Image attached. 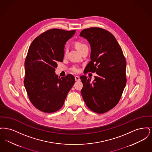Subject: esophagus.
Here are the masks:
<instances>
[{"instance_id": "esophagus-1", "label": "esophagus", "mask_w": 152, "mask_h": 152, "mask_svg": "<svg viewBox=\"0 0 152 152\" xmlns=\"http://www.w3.org/2000/svg\"><path fill=\"white\" fill-rule=\"evenodd\" d=\"M75 80L76 81H80V77L78 76H75Z\"/></svg>"}]
</instances>
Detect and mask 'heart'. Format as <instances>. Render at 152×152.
Instances as JSON below:
<instances>
[{
	"mask_svg": "<svg viewBox=\"0 0 152 152\" xmlns=\"http://www.w3.org/2000/svg\"><path fill=\"white\" fill-rule=\"evenodd\" d=\"M75 46H76V48L79 50L80 52H81L83 50H84L86 48H88V45L86 44L83 42H81V41H77L75 43ZM68 51V49L67 47H66L65 48V51H64V55L65 56L66 55ZM71 71H73V72L77 73L79 72L80 69L79 68V67L77 66H73L72 68H71Z\"/></svg>",
	"mask_w": 152,
	"mask_h": 152,
	"instance_id": "1",
	"label": "heart"
}]
</instances>
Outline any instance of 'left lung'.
<instances>
[{
  "mask_svg": "<svg viewBox=\"0 0 152 152\" xmlns=\"http://www.w3.org/2000/svg\"><path fill=\"white\" fill-rule=\"evenodd\" d=\"M80 35L91 45V61L85 68L96 72L93 82L80 76L83 87L81 94L88 108L97 113H104L120 101L126 83V62L121 47L110 32L99 27L83 29Z\"/></svg>",
  "mask_w": 152,
  "mask_h": 152,
  "instance_id": "8db88e82",
  "label": "left lung"
}]
</instances>
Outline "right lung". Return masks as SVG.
Instances as JSON below:
<instances>
[{
  "label": "right lung",
  "instance_id": "right-lung-1",
  "mask_svg": "<svg viewBox=\"0 0 152 152\" xmlns=\"http://www.w3.org/2000/svg\"><path fill=\"white\" fill-rule=\"evenodd\" d=\"M75 30L53 28L36 37L25 60L24 85L29 100L36 108L53 113L61 108L75 79L72 75L58 77L55 75L57 62H62L66 42Z\"/></svg>",
  "mask_w": 152,
  "mask_h": 152
}]
</instances>
